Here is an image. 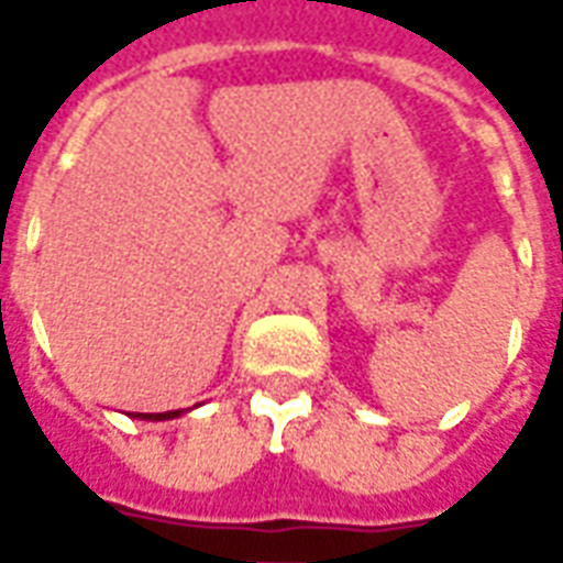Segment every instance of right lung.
I'll use <instances>...</instances> for the list:
<instances>
[{
    "label": "right lung",
    "mask_w": 563,
    "mask_h": 563,
    "mask_svg": "<svg viewBox=\"0 0 563 563\" xmlns=\"http://www.w3.org/2000/svg\"><path fill=\"white\" fill-rule=\"evenodd\" d=\"M184 410H168V413H135V419H147V422H165V419H177Z\"/></svg>",
    "instance_id": "obj_1"
}]
</instances>
